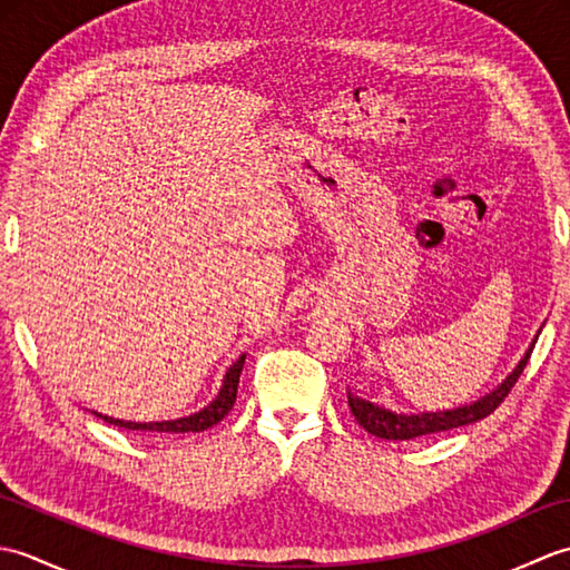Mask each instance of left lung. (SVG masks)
Masks as SVG:
<instances>
[{
    "label": "left lung",
    "instance_id": "8db88e82",
    "mask_svg": "<svg viewBox=\"0 0 570 570\" xmlns=\"http://www.w3.org/2000/svg\"><path fill=\"white\" fill-rule=\"evenodd\" d=\"M539 333H541V328H539ZM539 333L534 335V341H531V345L527 347L524 357L517 362V367L507 374V377L498 386H494L492 392L482 394L480 399H475V402L460 404L455 409H443V411H419V414H404V411H392L382 404L370 402V399H362L353 392H347L350 411H353V416L362 429L372 435H377V439H386V441H409V439H419V435H431V433L453 431L460 426H470V423L490 416L492 411L504 402V396L510 394L514 382L519 380V374H522V370L527 367L529 355L537 345Z\"/></svg>",
    "mask_w": 570,
    "mask_h": 570
}]
</instances>
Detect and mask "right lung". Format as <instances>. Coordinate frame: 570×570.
<instances>
[{"label":"right lung","instance_id":"obj_1","mask_svg":"<svg viewBox=\"0 0 570 570\" xmlns=\"http://www.w3.org/2000/svg\"><path fill=\"white\" fill-rule=\"evenodd\" d=\"M245 357L247 355H239L229 370L225 372L223 377V386L220 392L215 394L213 402L208 406H203L200 411L190 416H180V419H168V421H125V419H115V416H105L100 411H92L95 416L105 419L107 423H112V426L119 429H129V431H154V433H200V431H208L215 423H220L229 411L235 406V399H237V384H239V374L242 367H245Z\"/></svg>","mask_w":570,"mask_h":570}]
</instances>
